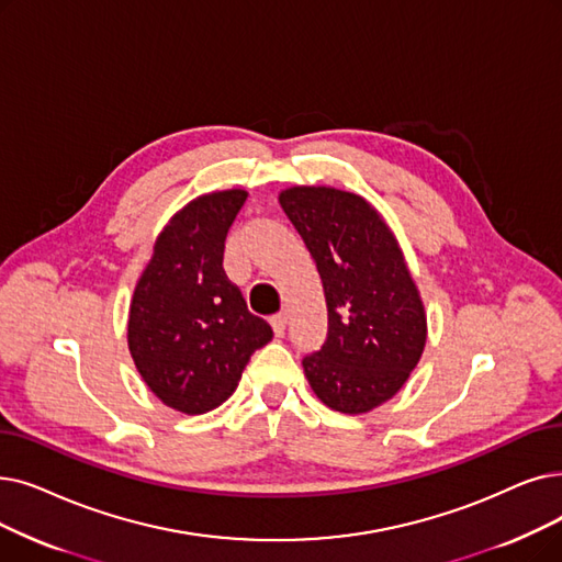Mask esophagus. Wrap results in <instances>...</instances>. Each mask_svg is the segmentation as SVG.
Returning <instances> with one entry per match:
<instances>
[{
    "instance_id": "34e87169",
    "label": "esophagus",
    "mask_w": 562,
    "mask_h": 562,
    "mask_svg": "<svg viewBox=\"0 0 562 562\" xmlns=\"http://www.w3.org/2000/svg\"><path fill=\"white\" fill-rule=\"evenodd\" d=\"M286 312H280V314H276L273 319H271V326H273V333L280 337V335H284V330H286Z\"/></svg>"
}]
</instances>
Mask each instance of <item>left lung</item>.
I'll return each instance as SVG.
<instances>
[{
  "instance_id": "obj_1",
  "label": "left lung",
  "mask_w": 562,
  "mask_h": 562,
  "mask_svg": "<svg viewBox=\"0 0 562 562\" xmlns=\"http://www.w3.org/2000/svg\"><path fill=\"white\" fill-rule=\"evenodd\" d=\"M280 206L322 276L328 333L303 358L305 376L326 406L368 413L387 402L416 368L427 319L397 238L353 192L296 186Z\"/></svg>"
}]
</instances>
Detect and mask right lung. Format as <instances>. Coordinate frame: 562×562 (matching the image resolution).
Wrapping results in <instances>:
<instances>
[{"mask_svg": "<svg viewBox=\"0 0 562 562\" xmlns=\"http://www.w3.org/2000/svg\"><path fill=\"white\" fill-rule=\"evenodd\" d=\"M246 190L202 194L160 232L135 286L128 349L154 395L188 416L221 406L273 328L255 316L223 268Z\"/></svg>", "mask_w": 562, "mask_h": 562, "instance_id": "obj_1", "label": "right lung"}]
</instances>
